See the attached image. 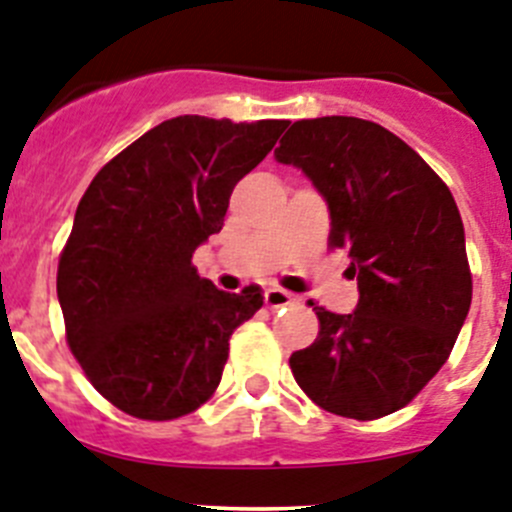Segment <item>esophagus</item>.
<instances>
[{
    "instance_id": "esophagus-1",
    "label": "esophagus",
    "mask_w": 512,
    "mask_h": 512,
    "mask_svg": "<svg viewBox=\"0 0 512 512\" xmlns=\"http://www.w3.org/2000/svg\"><path fill=\"white\" fill-rule=\"evenodd\" d=\"M264 302L266 307L271 309H281V307H289V304H297V297L292 292H284V289H266L264 294Z\"/></svg>"
}]
</instances>
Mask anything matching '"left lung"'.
Returning a JSON list of instances; mask_svg holds the SVG:
<instances>
[{
  "mask_svg": "<svg viewBox=\"0 0 512 512\" xmlns=\"http://www.w3.org/2000/svg\"><path fill=\"white\" fill-rule=\"evenodd\" d=\"M274 157L325 198L330 246L348 251L360 292L350 314L314 307L320 335L289 358L294 381L330 414H393L447 363L470 312L452 192L403 139L355 116L294 121Z\"/></svg>",
  "mask_w": 512,
  "mask_h": 512,
  "instance_id": "8db88e82",
  "label": "left lung"
}]
</instances>
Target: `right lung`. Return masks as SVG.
I'll list each match as a JSON object with an SVG mask.
<instances>
[{
    "instance_id": "obj_1",
    "label": "right lung",
    "mask_w": 512,
    "mask_h": 512,
    "mask_svg": "<svg viewBox=\"0 0 512 512\" xmlns=\"http://www.w3.org/2000/svg\"><path fill=\"white\" fill-rule=\"evenodd\" d=\"M287 126L177 116L88 185L60 253L58 302L75 360L124 414L180 419L218 388L228 340L264 294L220 292L192 253L223 228L236 182Z\"/></svg>"
}]
</instances>
